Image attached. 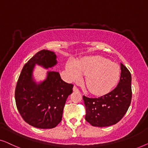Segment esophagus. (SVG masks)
<instances>
[{"label": "esophagus", "mask_w": 148, "mask_h": 148, "mask_svg": "<svg viewBox=\"0 0 148 148\" xmlns=\"http://www.w3.org/2000/svg\"><path fill=\"white\" fill-rule=\"evenodd\" d=\"M73 90L74 91V92H78V91H79L78 87H77L76 86H74V88H73Z\"/></svg>", "instance_id": "1"}]
</instances>
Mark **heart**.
Masks as SVG:
<instances>
[{
    "mask_svg": "<svg viewBox=\"0 0 148 148\" xmlns=\"http://www.w3.org/2000/svg\"><path fill=\"white\" fill-rule=\"evenodd\" d=\"M66 70L70 80L79 81L82 74L86 75L85 84L88 90L96 95L109 92L120 78L119 66L102 56H88L76 62L69 61Z\"/></svg>",
    "mask_w": 148,
    "mask_h": 148,
    "instance_id": "obj_1",
    "label": "heart"
}]
</instances>
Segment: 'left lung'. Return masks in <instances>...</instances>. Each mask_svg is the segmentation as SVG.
Wrapping results in <instances>:
<instances>
[{
    "label": "left lung",
    "instance_id": "1",
    "mask_svg": "<svg viewBox=\"0 0 148 148\" xmlns=\"http://www.w3.org/2000/svg\"><path fill=\"white\" fill-rule=\"evenodd\" d=\"M121 76L117 86L111 92L98 98L83 96L85 119L95 127H108L118 123L127 111L132 101V76L121 64Z\"/></svg>",
    "mask_w": 148,
    "mask_h": 148
}]
</instances>
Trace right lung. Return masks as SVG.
Wrapping results in <instances>:
<instances>
[{
	"instance_id": "obj_1",
	"label": "right lung",
	"mask_w": 148,
	"mask_h": 148,
	"mask_svg": "<svg viewBox=\"0 0 148 148\" xmlns=\"http://www.w3.org/2000/svg\"><path fill=\"white\" fill-rule=\"evenodd\" d=\"M53 51L42 49L35 53L23 68L15 88L17 109L25 121L39 129L56 127L61 122L67 98L74 85L62 80L59 72H48L46 80L37 84L32 78L35 64L45 68L56 65Z\"/></svg>"
}]
</instances>
